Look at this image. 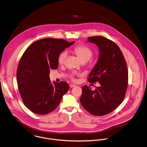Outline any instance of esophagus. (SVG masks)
Wrapping results in <instances>:
<instances>
[{"mask_svg": "<svg viewBox=\"0 0 147 147\" xmlns=\"http://www.w3.org/2000/svg\"><path fill=\"white\" fill-rule=\"evenodd\" d=\"M69 86H70V88H74V87L76 86V85H73V84H70V85H69Z\"/></svg>", "mask_w": 147, "mask_h": 147, "instance_id": "obj_1", "label": "esophagus"}]
</instances>
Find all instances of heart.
I'll return each mask as SVG.
<instances>
[{
	"label": "heart",
	"instance_id": "obj_1",
	"mask_svg": "<svg viewBox=\"0 0 147 147\" xmlns=\"http://www.w3.org/2000/svg\"><path fill=\"white\" fill-rule=\"evenodd\" d=\"M74 52L78 56L82 62H87L92 56V51L91 49L85 45H78L73 49ZM67 56V52L66 51H63L59 53L57 61L59 65H62ZM70 76L73 78L74 73H71Z\"/></svg>",
	"mask_w": 147,
	"mask_h": 147
}]
</instances>
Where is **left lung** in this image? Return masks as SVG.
<instances>
[{
	"mask_svg": "<svg viewBox=\"0 0 147 147\" xmlns=\"http://www.w3.org/2000/svg\"><path fill=\"white\" fill-rule=\"evenodd\" d=\"M99 48L98 62L90 73V83L99 82V86L91 90L82 88L80 102L89 113L103 116L115 110L123 101L128 86V69L124 56L114 41L101 36L88 37Z\"/></svg>",
	"mask_w": 147,
	"mask_h": 147,
	"instance_id": "8db88e82",
	"label": "left lung"
}]
</instances>
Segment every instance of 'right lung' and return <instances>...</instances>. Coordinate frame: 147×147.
<instances>
[{
    "instance_id": "1",
    "label": "right lung",
    "mask_w": 147,
    "mask_h": 147,
    "mask_svg": "<svg viewBox=\"0 0 147 147\" xmlns=\"http://www.w3.org/2000/svg\"><path fill=\"white\" fill-rule=\"evenodd\" d=\"M74 43L62 38H42L30 44L22 55L16 72L18 86L23 103L33 113H51L69 90L66 82L51 84L49 74L51 69L58 67L59 53Z\"/></svg>"
}]
</instances>
